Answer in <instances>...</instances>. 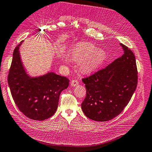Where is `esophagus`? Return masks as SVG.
Segmentation results:
<instances>
[{
  "label": "esophagus",
  "instance_id": "34e87169",
  "mask_svg": "<svg viewBox=\"0 0 152 152\" xmlns=\"http://www.w3.org/2000/svg\"><path fill=\"white\" fill-rule=\"evenodd\" d=\"M78 84H79V81H78L77 80H73L72 82H71V86L72 87H75L77 86Z\"/></svg>",
  "mask_w": 152,
  "mask_h": 152
}]
</instances>
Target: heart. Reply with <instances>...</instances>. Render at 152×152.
I'll return each mask as SVG.
<instances>
[{"label":"heart","mask_w":152,"mask_h":152,"mask_svg":"<svg viewBox=\"0 0 152 152\" xmlns=\"http://www.w3.org/2000/svg\"><path fill=\"white\" fill-rule=\"evenodd\" d=\"M71 57L79 61L80 70L84 73H92L102 66L107 59V54L90 44L77 45L72 49Z\"/></svg>","instance_id":"obj_1"}]
</instances>
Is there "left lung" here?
<instances>
[{"mask_svg":"<svg viewBox=\"0 0 152 152\" xmlns=\"http://www.w3.org/2000/svg\"><path fill=\"white\" fill-rule=\"evenodd\" d=\"M124 54L105 68L82 79L86 97L81 104L87 117L98 122L112 120L125 108L136 91L137 71L134 54L120 44Z\"/></svg>","mask_w":152,"mask_h":152,"instance_id":"obj_1","label":"left lung"}]
</instances>
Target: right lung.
<instances>
[{
	"label": "right lung",
	"instance_id": "right-lung-1",
	"mask_svg": "<svg viewBox=\"0 0 152 152\" xmlns=\"http://www.w3.org/2000/svg\"><path fill=\"white\" fill-rule=\"evenodd\" d=\"M16 47L8 75V84L15 104L26 117L34 121H44L52 117L58 108L60 93L67 89L69 80L49 72L32 77L23 64L20 47Z\"/></svg>",
	"mask_w": 152,
	"mask_h": 152
}]
</instances>
